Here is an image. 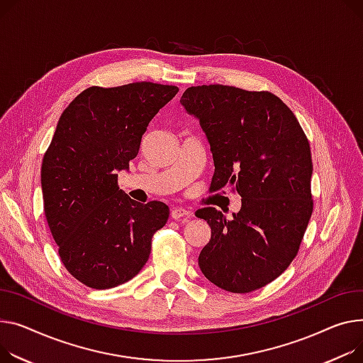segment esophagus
Masks as SVG:
<instances>
[{
  "label": "esophagus",
  "instance_id": "esophagus-1",
  "mask_svg": "<svg viewBox=\"0 0 363 363\" xmlns=\"http://www.w3.org/2000/svg\"><path fill=\"white\" fill-rule=\"evenodd\" d=\"M171 217L175 220H179V219H189L191 217V211L184 208V207H174L171 210Z\"/></svg>",
  "mask_w": 363,
  "mask_h": 363
}]
</instances>
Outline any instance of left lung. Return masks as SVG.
<instances>
[{
	"mask_svg": "<svg viewBox=\"0 0 363 363\" xmlns=\"http://www.w3.org/2000/svg\"><path fill=\"white\" fill-rule=\"evenodd\" d=\"M181 104L208 138L210 189L230 186L242 197L233 219L214 207L196 211L211 228L200 269L228 292L257 291L291 265L311 219L309 141L294 112L267 90L192 86Z\"/></svg>",
	"mask_w": 363,
	"mask_h": 363,
	"instance_id": "1",
	"label": "left lung"
}]
</instances>
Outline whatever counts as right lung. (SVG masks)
Masks as SVG:
<instances>
[{"label":"right lung","instance_id":"1","mask_svg":"<svg viewBox=\"0 0 363 363\" xmlns=\"http://www.w3.org/2000/svg\"><path fill=\"white\" fill-rule=\"evenodd\" d=\"M178 91L152 82L91 86L58 121L40 167L43 210L61 262L87 287H115L138 274L167 222V206L131 200L116 171L130 166L149 123Z\"/></svg>","mask_w":363,"mask_h":363}]
</instances>
